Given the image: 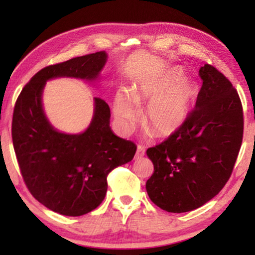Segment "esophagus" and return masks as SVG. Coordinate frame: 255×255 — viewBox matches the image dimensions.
Segmentation results:
<instances>
[{
    "label": "esophagus",
    "mask_w": 255,
    "mask_h": 255,
    "mask_svg": "<svg viewBox=\"0 0 255 255\" xmlns=\"http://www.w3.org/2000/svg\"><path fill=\"white\" fill-rule=\"evenodd\" d=\"M145 155V147L141 145H138L137 147V153H135V159L141 158V156Z\"/></svg>",
    "instance_id": "1"
}]
</instances>
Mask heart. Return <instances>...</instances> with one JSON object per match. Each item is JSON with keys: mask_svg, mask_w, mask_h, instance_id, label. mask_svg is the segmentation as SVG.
<instances>
[{"mask_svg": "<svg viewBox=\"0 0 255 255\" xmlns=\"http://www.w3.org/2000/svg\"><path fill=\"white\" fill-rule=\"evenodd\" d=\"M195 96L194 85L184 79L183 71L173 67L134 87L130 94L120 90L115 97V116L123 130L137 120L134 105L147 104L144 125L156 135H170L183 127L189 116Z\"/></svg>", "mask_w": 255, "mask_h": 255, "instance_id": "b5f03b06", "label": "heart"}]
</instances>
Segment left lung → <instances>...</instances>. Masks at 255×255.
Listing matches in <instances>:
<instances>
[{
	"mask_svg": "<svg viewBox=\"0 0 255 255\" xmlns=\"http://www.w3.org/2000/svg\"><path fill=\"white\" fill-rule=\"evenodd\" d=\"M198 75L203 83L186 123L146 151L154 166L146 182L148 197L174 214L195 210L223 189L243 141V106L235 87L211 65Z\"/></svg>",
	"mask_w": 255,
	"mask_h": 255,
	"instance_id": "obj_1",
	"label": "left lung"
}]
</instances>
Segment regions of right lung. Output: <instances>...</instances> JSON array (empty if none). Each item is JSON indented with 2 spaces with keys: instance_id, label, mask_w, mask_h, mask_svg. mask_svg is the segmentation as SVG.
Masks as SVG:
<instances>
[{
  "instance_id": "1",
  "label": "right lung",
  "mask_w": 255,
  "mask_h": 255,
  "mask_svg": "<svg viewBox=\"0 0 255 255\" xmlns=\"http://www.w3.org/2000/svg\"><path fill=\"white\" fill-rule=\"evenodd\" d=\"M104 51L40 69L26 83L13 109L11 135L20 174L38 202L65 216H82L102 203L107 176L133 159L134 142L110 128V108L94 97L92 123L85 132L55 130L45 116L41 94L47 80L68 76L94 81L107 62Z\"/></svg>"
}]
</instances>
